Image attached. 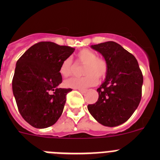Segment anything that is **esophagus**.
Returning a JSON list of instances; mask_svg holds the SVG:
<instances>
[{
    "label": "esophagus",
    "instance_id": "obj_1",
    "mask_svg": "<svg viewBox=\"0 0 160 160\" xmlns=\"http://www.w3.org/2000/svg\"><path fill=\"white\" fill-rule=\"evenodd\" d=\"M78 90L82 93V94H84V93L87 92V90H83V89H79Z\"/></svg>",
    "mask_w": 160,
    "mask_h": 160
}]
</instances>
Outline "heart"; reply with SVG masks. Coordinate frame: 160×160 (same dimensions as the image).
Here are the masks:
<instances>
[{
  "mask_svg": "<svg viewBox=\"0 0 160 160\" xmlns=\"http://www.w3.org/2000/svg\"><path fill=\"white\" fill-rule=\"evenodd\" d=\"M78 61L85 65L83 68V74L81 78H71L64 82V86L67 88L84 89L93 87L97 84L98 78H105L108 71L107 62L102 58L98 57L94 51L89 49H83L78 53ZM73 70V60L67 58L62 61L59 68V73L62 77L70 76Z\"/></svg>",
  "mask_w": 160,
  "mask_h": 160,
  "instance_id": "heart-1",
  "label": "heart"
}]
</instances>
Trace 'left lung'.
<instances>
[{
	"label": "left lung",
	"instance_id": "1",
	"mask_svg": "<svg viewBox=\"0 0 160 160\" xmlns=\"http://www.w3.org/2000/svg\"><path fill=\"white\" fill-rule=\"evenodd\" d=\"M108 64L105 81L97 89L98 99L89 112L102 125L116 127L128 121L142 98L143 77L133 54L119 44L107 42L91 46Z\"/></svg>",
	"mask_w": 160,
	"mask_h": 160
}]
</instances>
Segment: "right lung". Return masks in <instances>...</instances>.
I'll list each match as a JSON object with an SVG mask.
<instances>
[{
  "instance_id": "1",
  "label": "right lung",
  "mask_w": 160,
  "mask_h": 160,
  "mask_svg": "<svg viewBox=\"0 0 160 160\" xmlns=\"http://www.w3.org/2000/svg\"><path fill=\"white\" fill-rule=\"evenodd\" d=\"M74 49L41 42L31 46L17 62L12 92L20 114L33 128H49L62 114L66 96L72 89L58 87L62 82L59 68Z\"/></svg>"
}]
</instances>
